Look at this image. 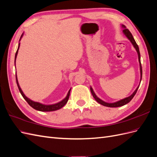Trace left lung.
I'll use <instances>...</instances> for the list:
<instances>
[{"mask_svg":"<svg viewBox=\"0 0 157 157\" xmlns=\"http://www.w3.org/2000/svg\"><path fill=\"white\" fill-rule=\"evenodd\" d=\"M122 27L124 28V30H123V33H124V34L126 36V37L128 38V39L130 40V42H132V44H133V46H134V47L136 48V51L137 52V54H138V59H139V62H140V73H141V80H140V82H141V78H142V67H141V64L140 53V50H139L138 45L137 44L136 42L135 41L134 37H133L132 33L130 32V31L128 30V29H126V27L124 25H122ZM139 86H140V85L138 86V87L136 88V90L134 92V93H133L130 96L128 97V98H126L123 99H121V100L118 101H117V102H115V103H106L105 101H102L101 99H100L99 98H98L96 96V95L95 94L94 92L93 91V89L92 88V87H90V91H91V93L92 94L93 97L94 98V99H96V100L99 103H100L101 105H104V106H106V107H121V106L124 105H126V104H127L128 103H129L132 100V98L134 97V96L136 95V92L137 91V89H138Z\"/></svg>","mask_w":157,"mask_h":157,"instance_id":"8db88e82","label":"left lung"}]
</instances>
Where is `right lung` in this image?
<instances>
[{
    "instance_id": "right-lung-1",
    "label": "right lung",
    "mask_w": 157,
    "mask_h": 157,
    "mask_svg": "<svg viewBox=\"0 0 157 157\" xmlns=\"http://www.w3.org/2000/svg\"><path fill=\"white\" fill-rule=\"evenodd\" d=\"M23 34L21 36V38L22 37ZM20 38V39H21ZM19 48H20V43H19L18 45V48L16 51V53L15 55V62H16V57H17V52H18V50ZM16 82H17V87L19 88V90H20V92L21 94V96H23V98L25 99V101L28 103L29 105L32 107L33 109H36L37 111H56V110H58V109H61V107H63L66 103H67L69 98V95H70V91H71V89L69 90V91L68 92V94L67 95V96L65 97V99H63L62 101H61L59 103H57L56 104H53V105H44V104H42L40 103L39 102H35V101H33L32 100H31L30 99H29L28 98H27L25 94H23V92H22V90L20 86V85H19L18 81H17V75L16 74Z\"/></svg>"
}]
</instances>
